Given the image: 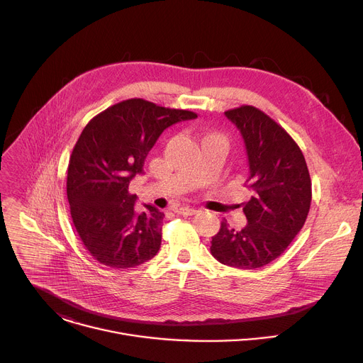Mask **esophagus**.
<instances>
[{
    "mask_svg": "<svg viewBox=\"0 0 363 363\" xmlns=\"http://www.w3.org/2000/svg\"><path fill=\"white\" fill-rule=\"evenodd\" d=\"M175 213H178L181 216H194L196 213V210L191 208V206H179V208L175 210Z\"/></svg>",
    "mask_w": 363,
    "mask_h": 363,
    "instance_id": "1",
    "label": "esophagus"
}]
</instances>
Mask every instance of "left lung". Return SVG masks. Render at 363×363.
Instances as JSON below:
<instances>
[{
    "mask_svg": "<svg viewBox=\"0 0 363 363\" xmlns=\"http://www.w3.org/2000/svg\"><path fill=\"white\" fill-rule=\"evenodd\" d=\"M225 116L244 139L252 196L242 203L247 225L234 230L224 218L211 254L225 266L251 270L276 260L298 234L312 202V181L298 145L263 111L242 105Z\"/></svg>",
    "mask_w": 363,
    "mask_h": 363,
    "instance_id": "left-lung-1",
    "label": "left lung"
}]
</instances>
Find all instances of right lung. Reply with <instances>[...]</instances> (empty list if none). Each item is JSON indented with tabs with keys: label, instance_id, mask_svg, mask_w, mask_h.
Instances as JSON below:
<instances>
[{
	"label": "right lung",
	"instance_id": "1",
	"mask_svg": "<svg viewBox=\"0 0 363 363\" xmlns=\"http://www.w3.org/2000/svg\"><path fill=\"white\" fill-rule=\"evenodd\" d=\"M196 113L128 99L96 115L79 136L67 168L73 225L90 255L112 269L136 267L157 255L165 214L152 205L135 213L129 184L171 125Z\"/></svg>",
	"mask_w": 363,
	"mask_h": 363
}]
</instances>
